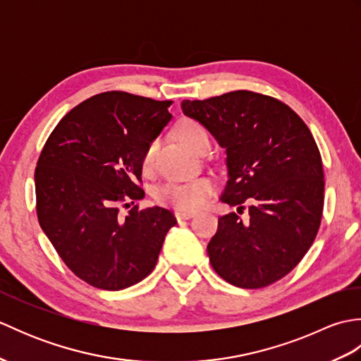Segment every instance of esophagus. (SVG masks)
Instances as JSON below:
<instances>
[{
  "mask_svg": "<svg viewBox=\"0 0 361 361\" xmlns=\"http://www.w3.org/2000/svg\"><path fill=\"white\" fill-rule=\"evenodd\" d=\"M194 216H195V214L190 212V211H175L176 220H188V219H192Z\"/></svg>",
  "mask_w": 361,
  "mask_h": 361,
  "instance_id": "34e87169",
  "label": "esophagus"
}]
</instances>
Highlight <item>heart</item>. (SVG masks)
I'll return each mask as SVG.
<instances>
[{
    "label": "heart",
    "mask_w": 361,
    "mask_h": 361,
    "mask_svg": "<svg viewBox=\"0 0 361 361\" xmlns=\"http://www.w3.org/2000/svg\"><path fill=\"white\" fill-rule=\"evenodd\" d=\"M175 135L178 140L186 144L189 149L198 150L200 145L208 140L204 128L192 119H181L175 126ZM157 142H150L144 150L142 155V169L150 171L153 167V159H155ZM214 190V181L211 178H197L192 181H167L161 185L155 197L157 200L164 204H171L178 209H195L206 202L209 194Z\"/></svg>",
    "instance_id": "1"
}]
</instances>
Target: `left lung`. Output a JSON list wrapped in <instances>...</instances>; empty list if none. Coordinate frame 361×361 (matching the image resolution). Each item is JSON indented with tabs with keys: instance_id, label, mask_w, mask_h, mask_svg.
Wrapping results in <instances>:
<instances>
[{
	"instance_id": "8db88e82",
	"label": "left lung",
	"mask_w": 361,
	"mask_h": 361,
	"mask_svg": "<svg viewBox=\"0 0 361 361\" xmlns=\"http://www.w3.org/2000/svg\"><path fill=\"white\" fill-rule=\"evenodd\" d=\"M181 110L226 152L228 181L220 200L248 204V219L219 217L208 243L214 270L240 288H262L301 262L313 243L324 204V173L309 127L288 105L239 90Z\"/></svg>"
}]
</instances>
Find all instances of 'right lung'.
I'll return each mask as SVG.
<instances>
[{
	"instance_id": "1",
	"label": "right lung",
	"mask_w": 361,
	"mask_h": 361,
	"mask_svg": "<svg viewBox=\"0 0 361 361\" xmlns=\"http://www.w3.org/2000/svg\"><path fill=\"white\" fill-rule=\"evenodd\" d=\"M171 104L124 91L96 94L63 116L38 158V224L90 286L114 291L147 278L176 225L161 206L119 216V204L145 195L136 183L142 155L172 119Z\"/></svg>"
}]
</instances>
